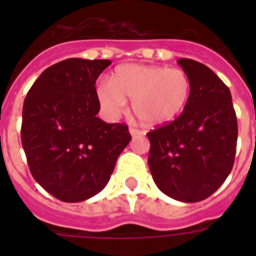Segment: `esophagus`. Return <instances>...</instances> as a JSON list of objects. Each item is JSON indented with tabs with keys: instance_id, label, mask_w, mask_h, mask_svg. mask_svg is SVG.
<instances>
[{
	"instance_id": "obj_1",
	"label": "esophagus",
	"mask_w": 256,
	"mask_h": 256,
	"mask_svg": "<svg viewBox=\"0 0 256 256\" xmlns=\"http://www.w3.org/2000/svg\"><path fill=\"white\" fill-rule=\"evenodd\" d=\"M128 132H130V134H132V136H140V130H138V128H128Z\"/></svg>"
}]
</instances>
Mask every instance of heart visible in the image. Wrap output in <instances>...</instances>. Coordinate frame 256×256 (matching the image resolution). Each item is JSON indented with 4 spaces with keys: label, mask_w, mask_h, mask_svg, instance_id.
I'll list each match as a JSON object with an SVG mask.
<instances>
[{
    "label": "heart",
    "mask_w": 256,
    "mask_h": 256,
    "mask_svg": "<svg viewBox=\"0 0 256 256\" xmlns=\"http://www.w3.org/2000/svg\"><path fill=\"white\" fill-rule=\"evenodd\" d=\"M190 96V78L183 70L140 64L118 66L112 84L102 82L96 88L98 100L108 116H120L130 100L138 120L148 128L172 122L184 110Z\"/></svg>",
    "instance_id": "heart-1"
}]
</instances>
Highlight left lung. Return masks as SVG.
Returning <instances> with one entry per match:
<instances>
[{"label":"left lung","mask_w":256,"mask_h":256,"mask_svg":"<svg viewBox=\"0 0 256 256\" xmlns=\"http://www.w3.org/2000/svg\"><path fill=\"white\" fill-rule=\"evenodd\" d=\"M178 64L188 76L191 96L182 114L148 132V168L162 192L180 202L208 198L234 166L238 122L230 88L206 65Z\"/></svg>","instance_id":"obj_1"}]
</instances>
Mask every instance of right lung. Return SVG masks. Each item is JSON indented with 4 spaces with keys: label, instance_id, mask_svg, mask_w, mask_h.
Here are the masks:
<instances>
[{
    "label": "right lung",
    "instance_id": "1",
    "mask_svg": "<svg viewBox=\"0 0 256 256\" xmlns=\"http://www.w3.org/2000/svg\"><path fill=\"white\" fill-rule=\"evenodd\" d=\"M112 62L69 58L50 66L28 92L21 140L33 178L62 202H82L108 184L132 136L106 124L96 81Z\"/></svg>",
    "mask_w": 256,
    "mask_h": 256
}]
</instances>
